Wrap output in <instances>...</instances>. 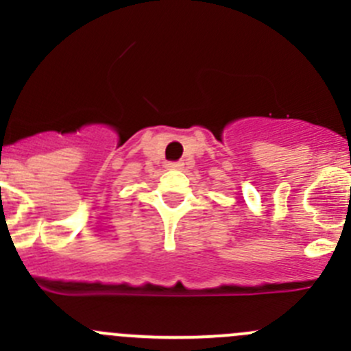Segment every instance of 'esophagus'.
Masks as SVG:
<instances>
[{"label":"esophagus","mask_w":351,"mask_h":351,"mask_svg":"<svg viewBox=\"0 0 351 351\" xmlns=\"http://www.w3.org/2000/svg\"><path fill=\"white\" fill-rule=\"evenodd\" d=\"M166 168H168V169H182L183 168V162L169 161V162H166Z\"/></svg>","instance_id":"1"}]
</instances>
